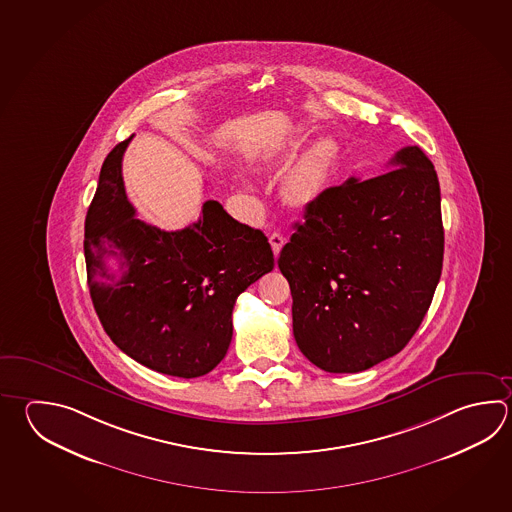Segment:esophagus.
Wrapping results in <instances>:
<instances>
[{
    "mask_svg": "<svg viewBox=\"0 0 512 512\" xmlns=\"http://www.w3.org/2000/svg\"><path fill=\"white\" fill-rule=\"evenodd\" d=\"M270 244L271 250L275 253V257H279L280 250H282V246L286 244V237L279 232L270 233Z\"/></svg>",
    "mask_w": 512,
    "mask_h": 512,
    "instance_id": "esophagus-1",
    "label": "esophagus"
}]
</instances>
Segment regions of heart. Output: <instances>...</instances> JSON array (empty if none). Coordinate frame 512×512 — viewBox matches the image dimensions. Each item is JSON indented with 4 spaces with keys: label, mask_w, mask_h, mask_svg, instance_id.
<instances>
[{
    "label": "heart",
    "mask_w": 512,
    "mask_h": 512,
    "mask_svg": "<svg viewBox=\"0 0 512 512\" xmlns=\"http://www.w3.org/2000/svg\"><path fill=\"white\" fill-rule=\"evenodd\" d=\"M335 157V146L329 139H319L300 155L284 181V192L295 204H308L319 197L329 168Z\"/></svg>",
    "instance_id": "heart-1"
}]
</instances>
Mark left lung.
I'll return each mask as SVG.
<instances>
[{
	"instance_id": "obj_1",
	"label": "left lung",
	"mask_w": 512,
	"mask_h": 512,
	"mask_svg": "<svg viewBox=\"0 0 512 512\" xmlns=\"http://www.w3.org/2000/svg\"><path fill=\"white\" fill-rule=\"evenodd\" d=\"M395 170L349 177L306 206L282 248L293 335L328 373H358L395 357L420 328L442 275L444 224L434 166L418 146Z\"/></svg>"
}]
</instances>
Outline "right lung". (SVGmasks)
<instances>
[{
    "instance_id": "add662e5",
    "label": "right lung",
    "mask_w": 512,
    "mask_h": 512,
    "mask_svg": "<svg viewBox=\"0 0 512 512\" xmlns=\"http://www.w3.org/2000/svg\"><path fill=\"white\" fill-rule=\"evenodd\" d=\"M134 135L107 155L85 219L88 290L117 348L170 377L210 373L232 342L235 300L273 270L261 230L206 201L199 221L164 232L135 217L121 161ZM120 262L122 279L106 259Z\"/></svg>"
}]
</instances>
